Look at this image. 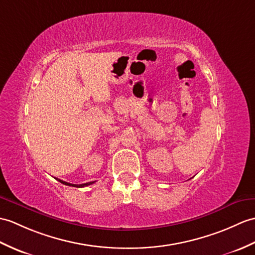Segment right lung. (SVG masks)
Segmentation results:
<instances>
[{"instance_id":"obj_1","label":"right lung","mask_w":255,"mask_h":255,"mask_svg":"<svg viewBox=\"0 0 255 255\" xmlns=\"http://www.w3.org/2000/svg\"><path fill=\"white\" fill-rule=\"evenodd\" d=\"M58 181H60L61 183H63V185H66V186H70V187H76V188H82V187H87V186H89V185H92V183H94L96 181H90V182H87V183H81V185H74V183H69V182H66V181H64V180H61V179H58V178H56Z\"/></svg>"}]
</instances>
